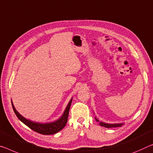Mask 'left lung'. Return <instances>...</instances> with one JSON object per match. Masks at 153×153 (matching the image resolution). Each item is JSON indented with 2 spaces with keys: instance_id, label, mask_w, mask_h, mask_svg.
Masks as SVG:
<instances>
[{
  "instance_id": "obj_1",
  "label": "left lung",
  "mask_w": 153,
  "mask_h": 153,
  "mask_svg": "<svg viewBox=\"0 0 153 153\" xmlns=\"http://www.w3.org/2000/svg\"><path fill=\"white\" fill-rule=\"evenodd\" d=\"M95 120L97 122H98L99 123V125L102 127H106V128H112V127H121V126L124 125V123H116V124H110V123H105L103 122H101V121H99L97 118L95 117Z\"/></svg>"
}]
</instances>
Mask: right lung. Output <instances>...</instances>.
<instances>
[{
    "label": "right lung",
    "mask_w": 153,
    "mask_h": 153,
    "mask_svg": "<svg viewBox=\"0 0 153 153\" xmlns=\"http://www.w3.org/2000/svg\"><path fill=\"white\" fill-rule=\"evenodd\" d=\"M73 98L71 99V100L69 101V103L67 104L66 108L64 111L62 115L60 116L59 119L54 121V122H50V123H37L34 122L27 118H24L23 116H22L18 111L16 110L13 105V102L11 101L12 103V107H13V111L15 112L17 117L19 118L21 122H22L24 124H25L26 126L30 128L35 131L43 135H52L55 134V133L60 131V130H62L65 127L68 119V116H69V109L71 107V104L72 102Z\"/></svg>",
    "instance_id": "1"
}]
</instances>
